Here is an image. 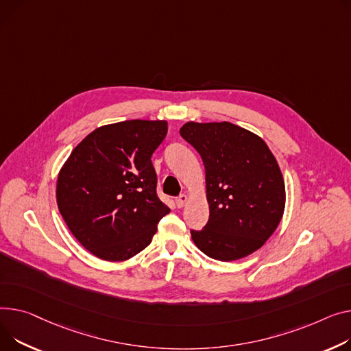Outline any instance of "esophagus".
<instances>
[{"label": "esophagus", "mask_w": 351, "mask_h": 351, "mask_svg": "<svg viewBox=\"0 0 351 351\" xmlns=\"http://www.w3.org/2000/svg\"><path fill=\"white\" fill-rule=\"evenodd\" d=\"M188 200H189V197H188V195H180L179 197H176V200H175V203H176V206L179 207V208H182L186 203H188Z\"/></svg>", "instance_id": "1"}]
</instances>
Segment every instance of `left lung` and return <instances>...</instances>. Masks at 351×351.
<instances>
[{
	"label": "left lung",
	"mask_w": 351,
	"mask_h": 351,
	"mask_svg": "<svg viewBox=\"0 0 351 351\" xmlns=\"http://www.w3.org/2000/svg\"><path fill=\"white\" fill-rule=\"evenodd\" d=\"M180 135L202 156L210 216L192 240L219 261L244 258L274 234L285 208V183L263 139L231 123H186Z\"/></svg>",
	"instance_id": "obj_1"
}]
</instances>
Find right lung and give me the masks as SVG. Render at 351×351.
I'll return each instance as SVG.
<instances>
[{
  "instance_id": "add662e5",
  "label": "right lung",
  "mask_w": 351,
  "mask_h": 351,
  "mask_svg": "<svg viewBox=\"0 0 351 351\" xmlns=\"http://www.w3.org/2000/svg\"><path fill=\"white\" fill-rule=\"evenodd\" d=\"M168 132L163 120H128L90 132L56 183L59 212L76 240L101 260L125 261L149 245L169 207L156 196L151 156Z\"/></svg>"
}]
</instances>
